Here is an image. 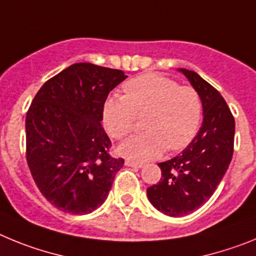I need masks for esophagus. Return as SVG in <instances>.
<instances>
[{
    "instance_id": "34e87169",
    "label": "esophagus",
    "mask_w": 256,
    "mask_h": 256,
    "mask_svg": "<svg viewBox=\"0 0 256 256\" xmlns=\"http://www.w3.org/2000/svg\"><path fill=\"white\" fill-rule=\"evenodd\" d=\"M126 166H133V168H142L144 166V162H133L130 159H126Z\"/></svg>"
}]
</instances>
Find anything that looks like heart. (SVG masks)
I'll return each mask as SVG.
<instances>
[{
	"mask_svg": "<svg viewBox=\"0 0 256 256\" xmlns=\"http://www.w3.org/2000/svg\"><path fill=\"white\" fill-rule=\"evenodd\" d=\"M124 96L112 97L104 105L106 132L120 140L136 126L137 118L146 115L148 132L133 136L119 146V152L133 160L159 156L166 148L180 150L195 137L202 112L198 92L191 86H180L174 79L148 73L124 84Z\"/></svg>",
	"mask_w": 256,
	"mask_h": 256,
	"instance_id": "heart-1",
	"label": "heart"
}]
</instances>
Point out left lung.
<instances>
[{"label": "left lung", "instance_id": "8db88e82", "mask_svg": "<svg viewBox=\"0 0 256 256\" xmlns=\"http://www.w3.org/2000/svg\"><path fill=\"white\" fill-rule=\"evenodd\" d=\"M198 92L204 122L182 154L159 162L162 178L148 188L151 204L170 216H187L205 204L234 155V118L222 94L198 73L180 69Z\"/></svg>", "mask_w": 256, "mask_h": 256}]
</instances>
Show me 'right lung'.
<instances>
[{
    "mask_svg": "<svg viewBox=\"0 0 256 256\" xmlns=\"http://www.w3.org/2000/svg\"><path fill=\"white\" fill-rule=\"evenodd\" d=\"M126 76L91 62L70 65L48 79L26 118V162L40 194L58 210L88 214L104 204L123 168L112 158L101 126L108 94Z\"/></svg>",
    "mask_w": 256,
    "mask_h": 256,
    "instance_id": "right-lung-1",
    "label": "right lung"
}]
</instances>
